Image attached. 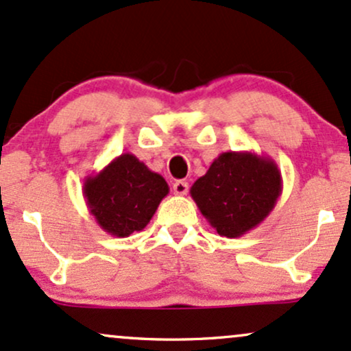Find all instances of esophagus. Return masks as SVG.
Returning a JSON list of instances; mask_svg holds the SVG:
<instances>
[{
    "instance_id": "34e87169",
    "label": "esophagus",
    "mask_w": 351,
    "mask_h": 351,
    "mask_svg": "<svg viewBox=\"0 0 351 351\" xmlns=\"http://www.w3.org/2000/svg\"><path fill=\"white\" fill-rule=\"evenodd\" d=\"M173 193L178 194V196H184V194L188 193V183H186V181H183V180L176 181V183L173 184Z\"/></svg>"
}]
</instances>
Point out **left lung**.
I'll return each instance as SVG.
<instances>
[{
    "label": "left lung",
    "instance_id": "1",
    "mask_svg": "<svg viewBox=\"0 0 351 351\" xmlns=\"http://www.w3.org/2000/svg\"><path fill=\"white\" fill-rule=\"evenodd\" d=\"M281 191L278 165L253 152H223L189 189L210 227L227 239L242 237L260 226Z\"/></svg>",
    "mask_w": 351,
    "mask_h": 351
}]
</instances>
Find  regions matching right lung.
<instances>
[{"label": "right lung", "mask_w": 351, "mask_h": 351, "mask_svg": "<svg viewBox=\"0 0 351 351\" xmlns=\"http://www.w3.org/2000/svg\"><path fill=\"white\" fill-rule=\"evenodd\" d=\"M170 188L158 173L132 154H122L84 178L83 196L98 226L114 237L141 232Z\"/></svg>", "instance_id": "obj_1"}]
</instances>
